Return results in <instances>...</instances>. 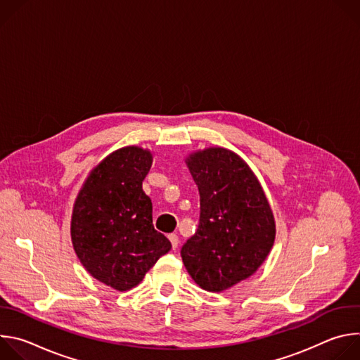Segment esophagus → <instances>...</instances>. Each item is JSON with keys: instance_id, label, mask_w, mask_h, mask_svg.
<instances>
[{"instance_id": "esophagus-1", "label": "esophagus", "mask_w": 360, "mask_h": 360, "mask_svg": "<svg viewBox=\"0 0 360 360\" xmlns=\"http://www.w3.org/2000/svg\"><path fill=\"white\" fill-rule=\"evenodd\" d=\"M168 238H169V240H171V243H172V248L176 249L178 245H179V238H178V235H176V233H171Z\"/></svg>"}]
</instances>
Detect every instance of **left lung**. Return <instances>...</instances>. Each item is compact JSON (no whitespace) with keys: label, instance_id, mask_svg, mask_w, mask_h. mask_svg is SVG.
<instances>
[{"label":"left lung","instance_id":"obj_1","mask_svg":"<svg viewBox=\"0 0 360 360\" xmlns=\"http://www.w3.org/2000/svg\"><path fill=\"white\" fill-rule=\"evenodd\" d=\"M199 191V224L181 249L184 265L205 290L221 292L256 272L275 240V221L255 174L225 148L188 160Z\"/></svg>","mask_w":360,"mask_h":360}]
</instances>
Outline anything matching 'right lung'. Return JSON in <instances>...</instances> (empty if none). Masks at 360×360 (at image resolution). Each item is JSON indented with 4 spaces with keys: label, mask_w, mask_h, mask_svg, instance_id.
<instances>
[{
    "label": "right lung",
    "mask_w": 360,
    "mask_h": 360,
    "mask_svg": "<svg viewBox=\"0 0 360 360\" xmlns=\"http://www.w3.org/2000/svg\"><path fill=\"white\" fill-rule=\"evenodd\" d=\"M150 165L149 150H115L91 172L74 205L77 256L95 279L121 292L136 286L172 248L153 228L152 202L142 191Z\"/></svg>",
    "instance_id": "obj_1"
}]
</instances>
